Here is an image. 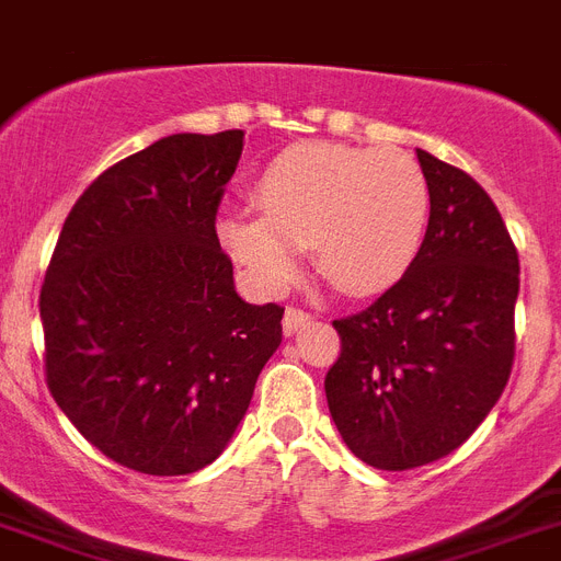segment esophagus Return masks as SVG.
Here are the masks:
<instances>
[{
    "label": "esophagus",
    "instance_id": "obj_1",
    "mask_svg": "<svg viewBox=\"0 0 561 561\" xmlns=\"http://www.w3.org/2000/svg\"><path fill=\"white\" fill-rule=\"evenodd\" d=\"M309 318H312V314L304 312V309L289 307V309H286V314H284V332H286V335H295V332H298L304 323H309Z\"/></svg>",
    "mask_w": 561,
    "mask_h": 561
}]
</instances>
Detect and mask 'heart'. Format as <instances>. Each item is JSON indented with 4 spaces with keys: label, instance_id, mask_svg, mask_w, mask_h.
Returning <instances> with one entry per match:
<instances>
[{
    "label": "heart",
    "instance_id": "1",
    "mask_svg": "<svg viewBox=\"0 0 561 561\" xmlns=\"http://www.w3.org/2000/svg\"><path fill=\"white\" fill-rule=\"evenodd\" d=\"M252 211H226L220 238L263 291L298 272L300 247L314 270L350 295L404 275L427 229V174L401 148L298 142L257 174Z\"/></svg>",
    "mask_w": 561,
    "mask_h": 561
}]
</instances>
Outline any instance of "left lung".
Here are the masks:
<instances>
[{"mask_svg":"<svg viewBox=\"0 0 561 561\" xmlns=\"http://www.w3.org/2000/svg\"><path fill=\"white\" fill-rule=\"evenodd\" d=\"M430 224L398 284L337 318L341 355L323 390L346 447L378 470L438 461L473 436L507 387L519 252L467 171L415 151Z\"/></svg>","mask_w":561,"mask_h":561,"instance_id":"1","label":"left lung"}]
</instances>
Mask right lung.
I'll return each mask as SVG.
<instances>
[{"mask_svg": "<svg viewBox=\"0 0 561 561\" xmlns=\"http://www.w3.org/2000/svg\"><path fill=\"white\" fill-rule=\"evenodd\" d=\"M243 131L171 134L125 157L65 217L39 291L45 381L111 461L211 465L247 415L284 307L234 291L217 206Z\"/></svg>", "mask_w": 561, "mask_h": 561, "instance_id": "right-lung-1", "label": "right lung"}]
</instances>
